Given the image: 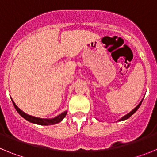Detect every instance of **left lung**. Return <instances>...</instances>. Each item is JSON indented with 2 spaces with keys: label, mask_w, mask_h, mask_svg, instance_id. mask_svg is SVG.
Wrapping results in <instances>:
<instances>
[{
  "label": "left lung",
  "mask_w": 157,
  "mask_h": 157,
  "mask_svg": "<svg viewBox=\"0 0 157 157\" xmlns=\"http://www.w3.org/2000/svg\"><path fill=\"white\" fill-rule=\"evenodd\" d=\"M141 102H142V101H141V102H140L139 105H138V106L136 107V108H135V109H134V110H132V111H131V112H130V113H128V114H127V115H126V116H123V117L122 118L121 120H120H120H127V119H128V118H130V116H132L133 114H134V112H136V111H137V110H138V109H139V107L141 106Z\"/></svg>",
  "instance_id": "1"
}]
</instances>
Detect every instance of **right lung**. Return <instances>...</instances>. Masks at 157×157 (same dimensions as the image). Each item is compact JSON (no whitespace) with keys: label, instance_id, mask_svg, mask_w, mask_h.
<instances>
[{"label":"right lung","instance_id":"1","mask_svg":"<svg viewBox=\"0 0 157 157\" xmlns=\"http://www.w3.org/2000/svg\"><path fill=\"white\" fill-rule=\"evenodd\" d=\"M12 103H13L14 107H15V109H16V111L18 112V113H19L22 117H23L25 120H27V121L30 122V123H35V124H38V125L48 126V125H53V124H56V123H59V122L61 121L63 118L65 117V116L67 115V112L66 111V112H63V113H61V114L59 115V116H56V117L53 118V119H51V120H45V119H40V118H37V117H34V116H29V115L26 114L25 112H23V111L20 110V109L16 106V104L14 103L13 101H12Z\"/></svg>","mask_w":157,"mask_h":157}]
</instances>
